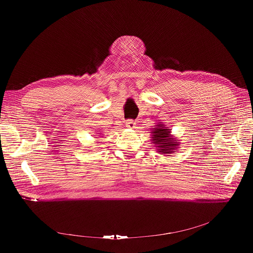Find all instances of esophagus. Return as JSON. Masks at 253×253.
<instances>
[{
  "mask_svg": "<svg viewBox=\"0 0 253 253\" xmlns=\"http://www.w3.org/2000/svg\"><path fill=\"white\" fill-rule=\"evenodd\" d=\"M136 126V123H135V121H133V120H127V122H126V127L127 128H134Z\"/></svg>",
  "mask_w": 253,
  "mask_h": 253,
  "instance_id": "1",
  "label": "esophagus"
}]
</instances>
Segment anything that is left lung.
Returning <instances> with one entry per match:
<instances>
[{
    "mask_svg": "<svg viewBox=\"0 0 253 253\" xmlns=\"http://www.w3.org/2000/svg\"><path fill=\"white\" fill-rule=\"evenodd\" d=\"M151 130L152 143H154V147L157 148V152L162 154H172L179 148V140L171 135V129L165 127L162 122L157 123Z\"/></svg>",
    "mask_w": 253,
    "mask_h": 253,
    "instance_id": "obj_1",
    "label": "left lung"
}]
</instances>
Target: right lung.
<instances>
[{
	"label": "right lung",
	"mask_w": 253,
	"mask_h": 253,
	"mask_svg": "<svg viewBox=\"0 0 253 253\" xmlns=\"http://www.w3.org/2000/svg\"><path fill=\"white\" fill-rule=\"evenodd\" d=\"M98 134H101V133H98ZM96 136H97V135H96Z\"/></svg>",
	"instance_id": "obj_1"
}]
</instances>
